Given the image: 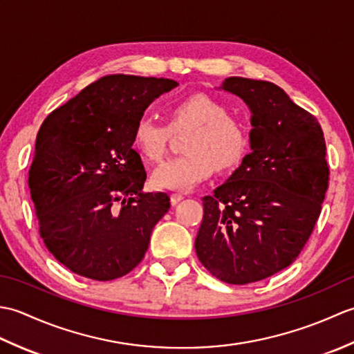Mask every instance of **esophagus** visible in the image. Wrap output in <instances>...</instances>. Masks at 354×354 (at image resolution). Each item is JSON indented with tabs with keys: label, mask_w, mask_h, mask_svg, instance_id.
Wrapping results in <instances>:
<instances>
[{
	"label": "esophagus",
	"mask_w": 354,
	"mask_h": 354,
	"mask_svg": "<svg viewBox=\"0 0 354 354\" xmlns=\"http://www.w3.org/2000/svg\"><path fill=\"white\" fill-rule=\"evenodd\" d=\"M184 199V196L181 193H171L170 194V202H171V205H176L178 202H181Z\"/></svg>",
	"instance_id": "obj_1"
}]
</instances>
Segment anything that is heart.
Returning <instances> with one entry per match:
<instances>
[{"instance_id": "obj_1", "label": "heart", "mask_w": 354, "mask_h": 354, "mask_svg": "<svg viewBox=\"0 0 354 354\" xmlns=\"http://www.w3.org/2000/svg\"><path fill=\"white\" fill-rule=\"evenodd\" d=\"M173 132L190 131L184 141L187 153L170 158L153 170L158 189L190 190L212 175L214 169L230 170L246 152L248 137L239 120L213 97L193 94L169 109V126L142 117L133 129V146L146 160L158 162L167 150Z\"/></svg>"}]
</instances>
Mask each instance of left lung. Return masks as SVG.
Returning a JSON list of instances; mask_svg holds the SVG:
<instances>
[{"mask_svg": "<svg viewBox=\"0 0 354 354\" xmlns=\"http://www.w3.org/2000/svg\"><path fill=\"white\" fill-rule=\"evenodd\" d=\"M221 89L251 111L250 146L239 169L202 198L196 254L221 281H260L297 260L328 187L318 120L266 80L228 77Z\"/></svg>", "mask_w": 354, "mask_h": 354, "instance_id": "left-lung-1", "label": "left lung"}]
</instances>
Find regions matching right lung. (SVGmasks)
<instances>
[{
    "label": "right lung",
    "mask_w": 354,
    "mask_h": 354,
    "mask_svg": "<svg viewBox=\"0 0 354 354\" xmlns=\"http://www.w3.org/2000/svg\"><path fill=\"white\" fill-rule=\"evenodd\" d=\"M175 86L171 79L111 74L44 120L30 194L45 246L74 274L115 280L145 257L170 198L142 192L146 170L132 147L133 129Z\"/></svg>",
    "instance_id": "right-lung-1"
}]
</instances>
